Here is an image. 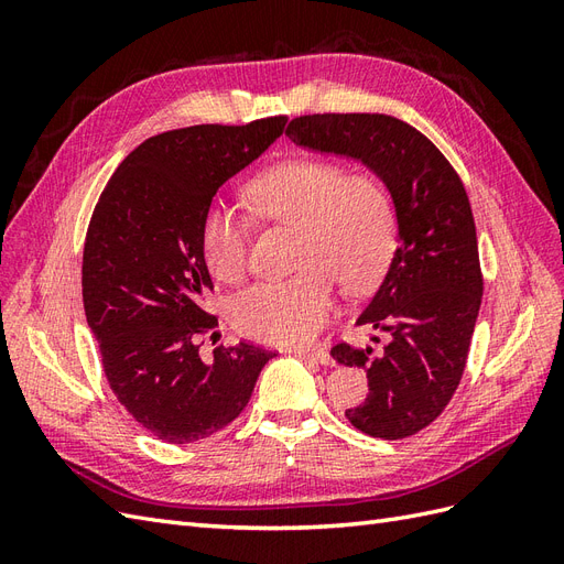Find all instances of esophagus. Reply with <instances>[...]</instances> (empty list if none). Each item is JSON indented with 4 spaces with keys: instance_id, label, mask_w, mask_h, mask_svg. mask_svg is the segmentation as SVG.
I'll return each mask as SVG.
<instances>
[{
    "instance_id": "1",
    "label": "esophagus",
    "mask_w": 564,
    "mask_h": 564,
    "mask_svg": "<svg viewBox=\"0 0 564 564\" xmlns=\"http://www.w3.org/2000/svg\"><path fill=\"white\" fill-rule=\"evenodd\" d=\"M294 355L303 357V360H315L319 365H334L332 355L327 350H322V348H296Z\"/></svg>"
}]
</instances>
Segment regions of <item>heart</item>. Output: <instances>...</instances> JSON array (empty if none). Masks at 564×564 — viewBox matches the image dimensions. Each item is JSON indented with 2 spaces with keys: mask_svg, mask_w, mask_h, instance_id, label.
Wrapping results in <instances>:
<instances>
[{
  "mask_svg": "<svg viewBox=\"0 0 564 564\" xmlns=\"http://www.w3.org/2000/svg\"><path fill=\"white\" fill-rule=\"evenodd\" d=\"M259 218L294 226L296 275L253 284L232 301L235 329L261 344L294 346L329 322L336 283L365 294L392 259L398 237L395 204L386 185L365 172H346L332 160H289L249 185ZM199 247L212 275L237 284L247 272V224L224 204L202 220Z\"/></svg>",
  "mask_w": 564,
  "mask_h": 564,
  "instance_id": "b5f03b06",
  "label": "heart"
}]
</instances>
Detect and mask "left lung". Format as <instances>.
Instances as JSON below:
<instances>
[{"instance_id": "obj_1", "label": "left lung", "mask_w": 564, "mask_h": 564, "mask_svg": "<svg viewBox=\"0 0 564 564\" xmlns=\"http://www.w3.org/2000/svg\"><path fill=\"white\" fill-rule=\"evenodd\" d=\"M292 143L360 160L392 195L400 247L357 324L388 334L381 352L336 344L332 357L367 371L369 395L348 421L371 437L402 440L431 425L464 377L482 270L475 220L456 169L431 139L379 112L301 115Z\"/></svg>"}]
</instances>
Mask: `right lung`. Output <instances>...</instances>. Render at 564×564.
<instances>
[{"mask_svg": "<svg viewBox=\"0 0 564 564\" xmlns=\"http://www.w3.org/2000/svg\"><path fill=\"white\" fill-rule=\"evenodd\" d=\"M286 117L195 124L143 141L100 193L82 259V299L106 379L143 429L187 445L226 429L275 357L261 346L197 338L218 327L199 232L216 191L278 139Z\"/></svg>", "mask_w": 564, "mask_h": 564, "instance_id": "right-lung-1", "label": "right lung"}]
</instances>
